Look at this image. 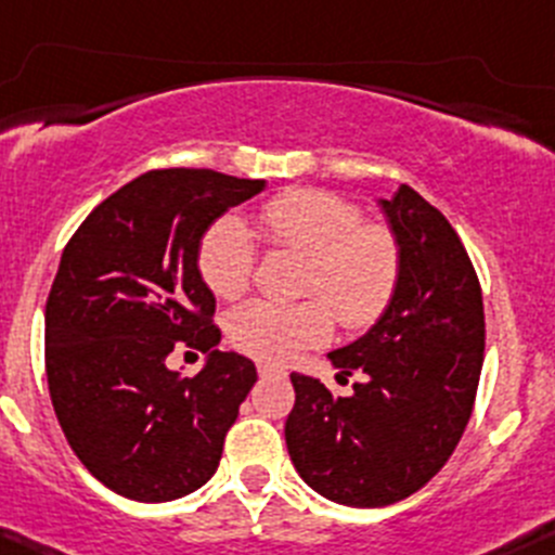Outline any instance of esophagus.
Returning <instances> with one entry per match:
<instances>
[{
    "label": "esophagus",
    "mask_w": 555,
    "mask_h": 555,
    "mask_svg": "<svg viewBox=\"0 0 555 555\" xmlns=\"http://www.w3.org/2000/svg\"><path fill=\"white\" fill-rule=\"evenodd\" d=\"M259 374L261 376H272V374H278V376H283L285 371H280L278 365H270V363H259Z\"/></svg>",
    "instance_id": "esophagus-1"
}]
</instances>
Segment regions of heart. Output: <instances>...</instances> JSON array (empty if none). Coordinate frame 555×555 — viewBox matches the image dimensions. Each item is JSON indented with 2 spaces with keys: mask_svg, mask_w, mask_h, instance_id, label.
<instances>
[{
  "mask_svg": "<svg viewBox=\"0 0 555 555\" xmlns=\"http://www.w3.org/2000/svg\"><path fill=\"white\" fill-rule=\"evenodd\" d=\"M259 224L278 248L305 256V291L323 296L347 328H365L385 312L401 278V245L382 224H363L358 205L328 192L291 190L261 205ZM256 245L237 216H224L205 232L197 267L219 299H237L254 278ZM237 350L285 361L331 334V312L320 299H256L230 315Z\"/></svg>",
  "mask_w": 555,
  "mask_h": 555,
  "instance_id": "heart-1",
  "label": "heart"
}]
</instances>
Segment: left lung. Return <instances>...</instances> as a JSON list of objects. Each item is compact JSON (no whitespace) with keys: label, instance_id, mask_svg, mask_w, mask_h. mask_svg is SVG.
<instances>
[{"label":"left lung","instance_id":"obj_1","mask_svg":"<svg viewBox=\"0 0 555 555\" xmlns=\"http://www.w3.org/2000/svg\"><path fill=\"white\" fill-rule=\"evenodd\" d=\"M401 245V278L376 323L328 352L336 398L315 376L291 374L296 403L285 447L301 481L347 507H385L425 487L470 420L483 365V299L447 216L401 184L376 199Z\"/></svg>","mask_w":555,"mask_h":555}]
</instances>
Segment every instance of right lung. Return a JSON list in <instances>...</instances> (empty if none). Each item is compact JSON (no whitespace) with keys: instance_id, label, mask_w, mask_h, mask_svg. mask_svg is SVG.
Masks as SVG:
<instances>
[{"instance_id":"right-lung-1","label":"right lung","mask_w":555,"mask_h":555,"mask_svg":"<svg viewBox=\"0 0 555 555\" xmlns=\"http://www.w3.org/2000/svg\"><path fill=\"white\" fill-rule=\"evenodd\" d=\"M264 186L216 170H150L64 248L44 310L50 398L68 447L119 496L179 500L219 467L256 365L216 347L197 250L214 221ZM179 344L209 352L194 377L167 369Z\"/></svg>"}]
</instances>
